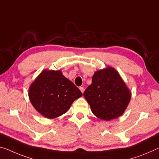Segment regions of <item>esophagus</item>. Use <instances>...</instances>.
<instances>
[{"mask_svg":"<svg viewBox=\"0 0 159 159\" xmlns=\"http://www.w3.org/2000/svg\"><path fill=\"white\" fill-rule=\"evenodd\" d=\"M79 89H80V91L82 92V93H84V87H80Z\"/></svg>","mask_w":159,"mask_h":159,"instance_id":"1","label":"esophagus"}]
</instances>
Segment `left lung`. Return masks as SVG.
I'll list each match as a JSON object with an SVG mask.
<instances>
[{
	"mask_svg": "<svg viewBox=\"0 0 159 159\" xmlns=\"http://www.w3.org/2000/svg\"><path fill=\"white\" fill-rule=\"evenodd\" d=\"M84 95L95 117L110 121L123 115L132 96L117 70L107 66L98 70L92 78V84Z\"/></svg>",
	"mask_w": 159,
	"mask_h": 159,
	"instance_id": "1",
	"label": "left lung"
}]
</instances>
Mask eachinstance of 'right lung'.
<instances>
[{
    "label": "right lung",
    "mask_w": 159,
    "mask_h": 159,
    "mask_svg": "<svg viewBox=\"0 0 159 159\" xmlns=\"http://www.w3.org/2000/svg\"><path fill=\"white\" fill-rule=\"evenodd\" d=\"M28 95L34 109L51 120L66 113L83 94L61 70L44 69L30 85Z\"/></svg>",
    "instance_id": "obj_1"
}]
</instances>
